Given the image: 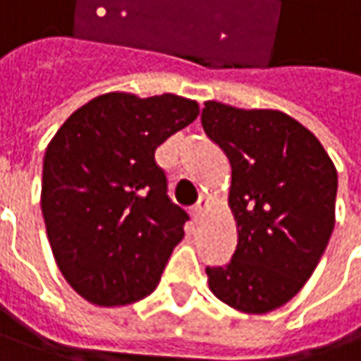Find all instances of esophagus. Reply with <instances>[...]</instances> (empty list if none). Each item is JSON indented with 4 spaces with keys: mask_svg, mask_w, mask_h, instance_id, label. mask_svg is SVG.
Masks as SVG:
<instances>
[{
    "mask_svg": "<svg viewBox=\"0 0 361 361\" xmlns=\"http://www.w3.org/2000/svg\"><path fill=\"white\" fill-rule=\"evenodd\" d=\"M204 207H207V197H201V199L197 201V204L192 207V219H195V221L201 219L202 213H204Z\"/></svg>",
    "mask_w": 361,
    "mask_h": 361,
    "instance_id": "34e87169",
    "label": "esophagus"
}]
</instances>
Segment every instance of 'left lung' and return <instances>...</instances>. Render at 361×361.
Returning a JSON list of instances; mask_svg holds the SVG:
<instances>
[{
  "label": "left lung",
  "mask_w": 361,
  "mask_h": 361,
  "mask_svg": "<svg viewBox=\"0 0 361 361\" xmlns=\"http://www.w3.org/2000/svg\"><path fill=\"white\" fill-rule=\"evenodd\" d=\"M207 136L231 162L239 241L209 287L245 313L285 305L312 277L336 225L338 173L322 142L279 110L204 102Z\"/></svg>",
  "instance_id": "obj_1"
}]
</instances>
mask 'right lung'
Returning <instances> with one entry per match:
<instances>
[{"label": "right lung", "mask_w": 361, "mask_h": 361, "mask_svg": "<svg viewBox=\"0 0 361 361\" xmlns=\"http://www.w3.org/2000/svg\"><path fill=\"white\" fill-rule=\"evenodd\" d=\"M199 116L174 94L110 92L78 108L46 148L42 215L66 281L90 303L152 293L188 215L166 195L154 150Z\"/></svg>", "instance_id": "right-lung-1"}]
</instances>
